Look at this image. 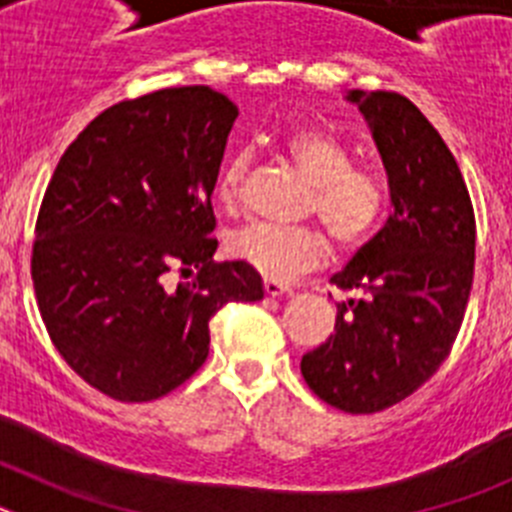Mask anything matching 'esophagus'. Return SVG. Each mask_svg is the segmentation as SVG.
<instances>
[{
	"label": "esophagus",
	"instance_id": "1",
	"mask_svg": "<svg viewBox=\"0 0 512 512\" xmlns=\"http://www.w3.org/2000/svg\"><path fill=\"white\" fill-rule=\"evenodd\" d=\"M264 292L269 297H282V295H287V292H292V289H289V284L271 282V279H264Z\"/></svg>",
	"mask_w": 512,
	"mask_h": 512
}]
</instances>
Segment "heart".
<instances>
[{
	"label": "heart",
	"instance_id": "obj_1",
	"mask_svg": "<svg viewBox=\"0 0 512 512\" xmlns=\"http://www.w3.org/2000/svg\"><path fill=\"white\" fill-rule=\"evenodd\" d=\"M282 148L310 182L305 212L318 215L330 235L343 246L369 241L387 212V184L369 166L351 164V151L341 138L315 125L284 133ZM248 174V153H235L217 176V200L228 210L241 202ZM233 259L259 271L271 282H292L318 269L328 256V238L318 225L253 223L228 238Z\"/></svg>",
	"mask_w": 512,
	"mask_h": 512
}]
</instances>
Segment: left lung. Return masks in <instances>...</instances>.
Masks as SVG:
<instances>
[{"label": "left lung", "mask_w": 512, "mask_h": 512, "mask_svg": "<svg viewBox=\"0 0 512 512\" xmlns=\"http://www.w3.org/2000/svg\"><path fill=\"white\" fill-rule=\"evenodd\" d=\"M372 128L392 215L330 284L361 300L338 305L336 333L302 356V377L343 413H379L425 384L449 356L474 279L472 200L454 153L397 92H348Z\"/></svg>", "instance_id": "obj_1"}]
</instances>
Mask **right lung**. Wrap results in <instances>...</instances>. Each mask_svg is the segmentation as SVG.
Returning a JSON list of instances; mask_svg holds the SVG:
<instances>
[{"label":"right lung","mask_w":512,"mask_h":512,"mask_svg":"<svg viewBox=\"0 0 512 512\" xmlns=\"http://www.w3.org/2000/svg\"><path fill=\"white\" fill-rule=\"evenodd\" d=\"M238 107L210 87L125 99L66 148L35 223L33 287L63 361L94 390L148 402L210 351V318L256 302L241 261L212 259V189ZM192 273L165 287L169 270Z\"/></svg>","instance_id":"right-lung-1"}]
</instances>
